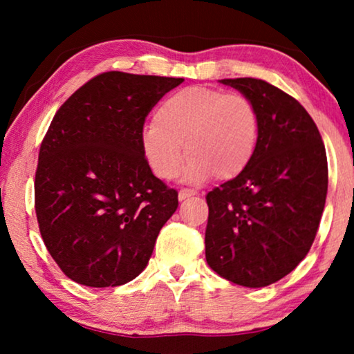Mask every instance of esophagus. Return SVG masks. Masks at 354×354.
Returning <instances> with one entry per match:
<instances>
[{"instance_id":"esophagus-1","label":"esophagus","mask_w":354,"mask_h":354,"mask_svg":"<svg viewBox=\"0 0 354 354\" xmlns=\"http://www.w3.org/2000/svg\"><path fill=\"white\" fill-rule=\"evenodd\" d=\"M195 195H196L195 190H190V188H182V190L178 192V200L183 201V200H187V198L195 196Z\"/></svg>"}]
</instances>
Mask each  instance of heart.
<instances>
[{
  "label": "heart",
  "mask_w": 354,
  "mask_h": 354,
  "mask_svg": "<svg viewBox=\"0 0 354 354\" xmlns=\"http://www.w3.org/2000/svg\"><path fill=\"white\" fill-rule=\"evenodd\" d=\"M258 135V113L246 96L188 86L162 101L143 130L142 149L149 167L164 180L180 172L183 144L192 158L187 180L205 182L211 176L230 180L248 167Z\"/></svg>",
  "instance_id": "obj_1"
}]
</instances>
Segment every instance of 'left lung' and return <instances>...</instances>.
Returning <instances> with one entry per match:
<instances>
[{
    "instance_id": "left-lung-1",
    "label": "left lung",
    "mask_w": 354,
    "mask_h": 354,
    "mask_svg": "<svg viewBox=\"0 0 354 354\" xmlns=\"http://www.w3.org/2000/svg\"><path fill=\"white\" fill-rule=\"evenodd\" d=\"M259 119L253 159L206 195L209 268L236 285L261 288L292 272L317 234L327 196L321 133L297 100L259 79H224Z\"/></svg>"
}]
</instances>
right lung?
<instances>
[{
	"label": "right lung",
	"instance_id": "right-lung-1",
	"mask_svg": "<svg viewBox=\"0 0 354 354\" xmlns=\"http://www.w3.org/2000/svg\"><path fill=\"white\" fill-rule=\"evenodd\" d=\"M183 79L104 72L51 120L35 174L41 239L67 277L95 288L142 274L178 195L142 149L153 106Z\"/></svg>",
	"mask_w": 354,
	"mask_h": 354
}]
</instances>
